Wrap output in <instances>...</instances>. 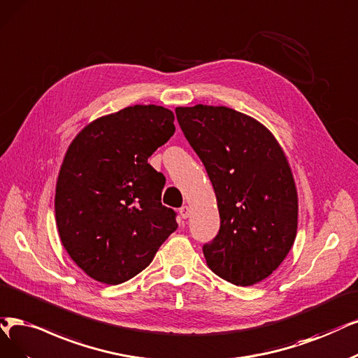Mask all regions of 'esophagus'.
I'll use <instances>...</instances> for the list:
<instances>
[{"mask_svg":"<svg viewBox=\"0 0 358 358\" xmlns=\"http://www.w3.org/2000/svg\"><path fill=\"white\" fill-rule=\"evenodd\" d=\"M180 215H181V218L182 220H186V218H189V215H190V208L186 205V206H182V208H180Z\"/></svg>","mask_w":358,"mask_h":358,"instance_id":"esophagus-1","label":"esophagus"}]
</instances>
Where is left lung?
Returning <instances> with one entry per match:
<instances>
[{
	"label": "left lung",
	"mask_w": 358,
	"mask_h": 358,
	"mask_svg": "<svg viewBox=\"0 0 358 358\" xmlns=\"http://www.w3.org/2000/svg\"><path fill=\"white\" fill-rule=\"evenodd\" d=\"M176 113L217 197L221 226L203 246L208 267L233 285H257L283 262L298 230V192L282 145L255 117L226 106Z\"/></svg>",
	"instance_id": "1"
}]
</instances>
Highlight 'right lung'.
Listing matches in <instances>:
<instances>
[{
    "label": "right lung",
    "mask_w": 358,
    "mask_h": 358,
    "mask_svg": "<svg viewBox=\"0 0 358 358\" xmlns=\"http://www.w3.org/2000/svg\"><path fill=\"white\" fill-rule=\"evenodd\" d=\"M174 113L136 104L100 116L69 144L56 184V224L66 252L91 279L129 280L178 227L161 202L165 177L149 156L174 134Z\"/></svg>",
    "instance_id": "1"
}]
</instances>
